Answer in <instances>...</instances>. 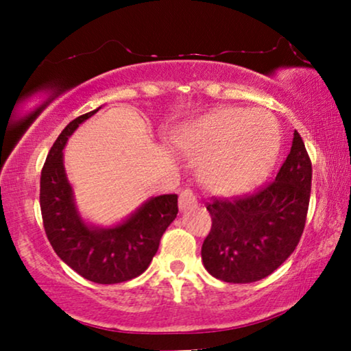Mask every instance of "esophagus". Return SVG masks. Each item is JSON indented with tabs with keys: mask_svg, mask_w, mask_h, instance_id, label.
Instances as JSON below:
<instances>
[{
	"mask_svg": "<svg viewBox=\"0 0 351 351\" xmlns=\"http://www.w3.org/2000/svg\"><path fill=\"white\" fill-rule=\"evenodd\" d=\"M196 206H198V198H196L195 191L190 189L182 191L180 198H179V208L182 213H185V210H189V209H193V208H196Z\"/></svg>",
	"mask_w": 351,
	"mask_h": 351,
	"instance_id": "1",
	"label": "esophagus"
}]
</instances>
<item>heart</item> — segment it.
Segmentation results:
<instances>
[{
    "label": "heart",
    "instance_id": "b5f03b06",
    "mask_svg": "<svg viewBox=\"0 0 351 351\" xmlns=\"http://www.w3.org/2000/svg\"><path fill=\"white\" fill-rule=\"evenodd\" d=\"M176 145L203 156L199 176L215 193H241L270 174L281 148L280 124L263 110L219 108L179 129Z\"/></svg>",
    "mask_w": 351,
    "mask_h": 351
}]
</instances>
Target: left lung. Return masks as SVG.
I'll list each match as a JSON object with an SVG mask.
<instances>
[{"instance_id": "obj_1", "label": "left lung", "mask_w": 351, "mask_h": 351, "mask_svg": "<svg viewBox=\"0 0 351 351\" xmlns=\"http://www.w3.org/2000/svg\"><path fill=\"white\" fill-rule=\"evenodd\" d=\"M311 190V161L294 131L276 179L254 195L215 198L206 209L213 228L201 247L214 278L246 285L271 275L294 252L304 233Z\"/></svg>"}]
</instances>
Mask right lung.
<instances>
[{"label":"right lung","mask_w":351,"mask_h":351,"mask_svg":"<svg viewBox=\"0 0 351 351\" xmlns=\"http://www.w3.org/2000/svg\"><path fill=\"white\" fill-rule=\"evenodd\" d=\"M100 108L73 119L57 137L41 171L40 206L45 232L57 256L86 280L117 285L147 270L179 208L177 195H160L113 227H95L81 217L65 172L64 148L80 124Z\"/></svg>","instance_id":"add662e5"}]
</instances>
